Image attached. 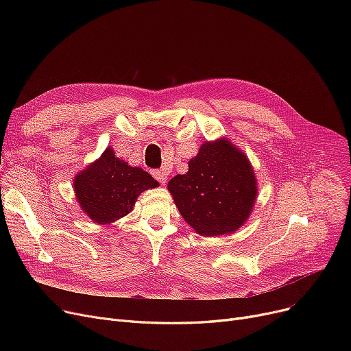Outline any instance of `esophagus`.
<instances>
[{"mask_svg": "<svg viewBox=\"0 0 351 351\" xmlns=\"http://www.w3.org/2000/svg\"><path fill=\"white\" fill-rule=\"evenodd\" d=\"M152 176H154L159 183H162V185H165L166 179H168V175H166V172H165V171H160V169L152 171Z\"/></svg>", "mask_w": 351, "mask_h": 351, "instance_id": "34e87169", "label": "esophagus"}]
</instances>
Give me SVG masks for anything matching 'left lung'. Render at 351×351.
Wrapping results in <instances>:
<instances>
[{
    "label": "left lung",
    "instance_id": "left-lung-1",
    "mask_svg": "<svg viewBox=\"0 0 351 351\" xmlns=\"http://www.w3.org/2000/svg\"><path fill=\"white\" fill-rule=\"evenodd\" d=\"M168 189L182 217L202 236L241 228L257 195L247 158L225 139L202 145L189 171L172 178Z\"/></svg>",
    "mask_w": 351,
    "mask_h": 351
}]
</instances>
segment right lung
Here are the masks:
<instances>
[{"label": "right lung", "mask_w": 351, "mask_h": 351, "mask_svg": "<svg viewBox=\"0 0 351 351\" xmlns=\"http://www.w3.org/2000/svg\"><path fill=\"white\" fill-rule=\"evenodd\" d=\"M158 182L142 168H131L108 149L89 168L75 178V193L82 210L99 225L115 222L132 210L142 191Z\"/></svg>", "instance_id": "add662e5"}]
</instances>
